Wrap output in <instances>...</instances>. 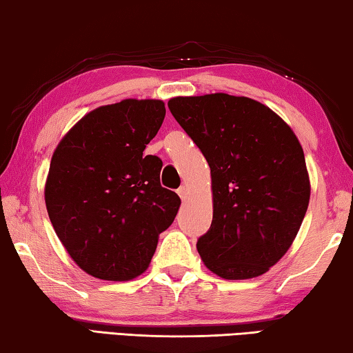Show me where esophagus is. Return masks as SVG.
Returning a JSON list of instances; mask_svg holds the SVG:
<instances>
[{
    "mask_svg": "<svg viewBox=\"0 0 353 353\" xmlns=\"http://www.w3.org/2000/svg\"><path fill=\"white\" fill-rule=\"evenodd\" d=\"M177 193H179V196L182 198V201H187V198H188V187L187 185H182L181 188L177 190Z\"/></svg>",
    "mask_w": 353,
    "mask_h": 353,
    "instance_id": "obj_1",
    "label": "esophagus"
}]
</instances>
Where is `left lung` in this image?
<instances>
[{
    "label": "left lung",
    "instance_id": "left-lung-1",
    "mask_svg": "<svg viewBox=\"0 0 353 353\" xmlns=\"http://www.w3.org/2000/svg\"><path fill=\"white\" fill-rule=\"evenodd\" d=\"M168 106L210 166L214 218L196 243L204 265L225 279L264 275L288 253L310 204L299 138L250 97L215 92Z\"/></svg>",
    "mask_w": 353,
    "mask_h": 353
}]
</instances>
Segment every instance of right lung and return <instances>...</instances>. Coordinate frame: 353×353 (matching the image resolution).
Masks as SVG:
<instances>
[{"label":"right lung","instance_id":"add662e5","mask_svg":"<svg viewBox=\"0 0 353 353\" xmlns=\"http://www.w3.org/2000/svg\"><path fill=\"white\" fill-rule=\"evenodd\" d=\"M166 110L163 100L125 99L89 111L56 146L46 205L75 264L106 281L148 270L159 236L181 198L160 185L159 157L144 155Z\"/></svg>","mask_w":353,"mask_h":353}]
</instances>
